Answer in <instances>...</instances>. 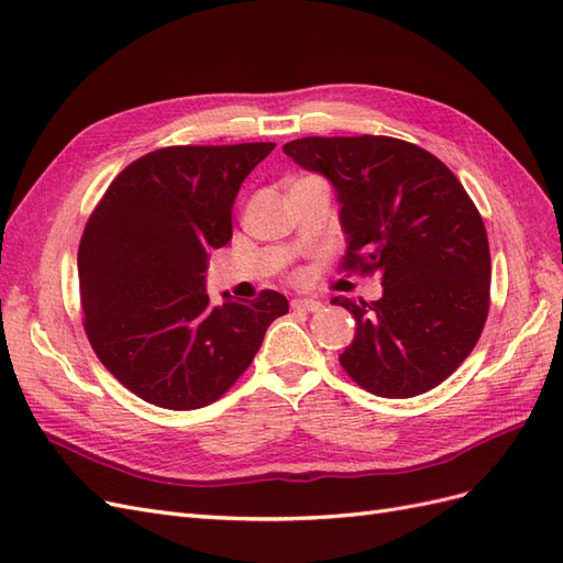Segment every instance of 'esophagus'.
<instances>
[{"mask_svg": "<svg viewBox=\"0 0 563 563\" xmlns=\"http://www.w3.org/2000/svg\"><path fill=\"white\" fill-rule=\"evenodd\" d=\"M291 308L294 310H302V312H317V310H321V302L319 300H310V298H294L291 300Z\"/></svg>", "mask_w": 563, "mask_h": 563, "instance_id": "34e87169", "label": "esophagus"}]
</instances>
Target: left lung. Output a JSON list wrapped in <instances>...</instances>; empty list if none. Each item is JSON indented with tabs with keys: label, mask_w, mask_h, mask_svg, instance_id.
Wrapping results in <instances>:
<instances>
[{
	"label": "left lung",
	"mask_w": 563,
	"mask_h": 563,
	"mask_svg": "<svg viewBox=\"0 0 563 563\" xmlns=\"http://www.w3.org/2000/svg\"><path fill=\"white\" fill-rule=\"evenodd\" d=\"M284 152L331 180L343 269L380 275L378 300L333 298L356 321L340 354L347 376L387 399L444 383L474 350L490 300L488 236L465 187L428 150L389 135H310Z\"/></svg>",
	"instance_id": "obj_1"
}]
</instances>
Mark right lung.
<instances>
[{
	"instance_id": "add662e5",
	"label": "right lung",
	"mask_w": 563,
	"mask_h": 563,
	"mask_svg": "<svg viewBox=\"0 0 563 563\" xmlns=\"http://www.w3.org/2000/svg\"><path fill=\"white\" fill-rule=\"evenodd\" d=\"M275 143L174 145L119 174L84 228L77 272L84 331L133 395L172 411L220 399L251 366L288 300L216 305L213 249L232 240V203Z\"/></svg>"
}]
</instances>
